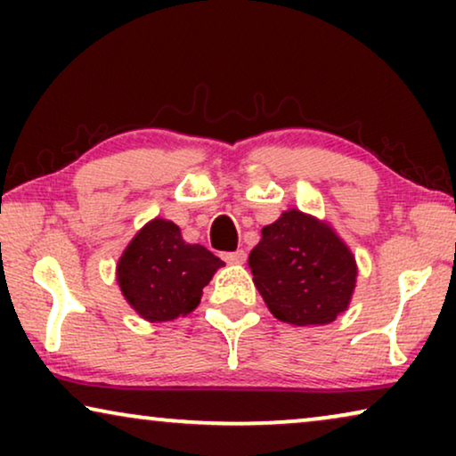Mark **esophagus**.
<instances>
[{
	"instance_id": "1",
	"label": "esophagus",
	"mask_w": 456,
	"mask_h": 456,
	"mask_svg": "<svg viewBox=\"0 0 456 456\" xmlns=\"http://www.w3.org/2000/svg\"><path fill=\"white\" fill-rule=\"evenodd\" d=\"M224 261H226V264H245L247 261V253L242 251H232V253H224Z\"/></svg>"
}]
</instances>
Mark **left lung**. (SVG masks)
Segmentation results:
<instances>
[{"label": "left lung", "instance_id": "1", "mask_svg": "<svg viewBox=\"0 0 456 456\" xmlns=\"http://www.w3.org/2000/svg\"><path fill=\"white\" fill-rule=\"evenodd\" d=\"M248 267L272 315L292 326L334 322L357 280L353 253L334 230L297 209L261 230Z\"/></svg>", "mask_w": 456, "mask_h": 456}]
</instances>
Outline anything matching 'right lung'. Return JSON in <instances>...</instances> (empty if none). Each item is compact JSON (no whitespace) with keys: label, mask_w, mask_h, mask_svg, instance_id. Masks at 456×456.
Masks as SVG:
<instances>
[{"label":"right lung","mask_w":456,"mask_h":456,"mask_svg":"<svg viewBox=\"0 0 456 456\" xmlns=\"http://www.w3.org/2000/svg\"><path fill=\"white\" fill-rule=\"evenodd\" d=\"M222 265L205 247L184 242L176 224L158 217L130 240L118 261V284L141 317L167 322L197 307Z\"/></svg>","instance_id":"obj_1"}]
</instances>
